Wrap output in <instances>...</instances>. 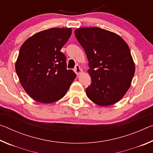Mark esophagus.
Segmentation results:
<instances>
[{"instance_id": "1", "label": "esophagus", "mask_w": 153, "mask_h": 153, "mask_svg": "<svg viewBox=\"0 0 153 153\" xmlns=\"http://www.w3.org/2000/svg\"><path fill=\"white\" fill-rule=\"evenodd\" d=\"M74 71L77 75H79L80 73H82V69L80 68V67L78 65H76V67H75V68H74Z\"/></svg>"}]
</instances>
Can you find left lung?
I'll list each match as a JSON object with an SVG mask.
<instances>
[{"label": "left lung", "instance_id": "8db88e82", "mask_svg": "<svg viewBox=\"0 0 153 153\" xmlns=\"http://www.w3.org/2000/svg\"><path fill=\"white\" fill-rule=\"evenodd\" d=\"M75 35L89 61L92 82L86 89L87 97L100 106L117 102L135 73L129 46L120 36L97 27L78 28Z\"/></svg>", "mask_w": 153, "mask_h": 153}]
</instances>
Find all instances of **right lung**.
<instances>
[{"mask_svg": "<svg viewBox=\"0 0 153 153\" xmlns=\"http://www.w3.org/2000/svg\"><path fill=\"white\" fill-rule=\"evenodd\" d=\"M71 34V28H51L31 36L21 46L15 70L25 92L36 101L60 100L76 78L61 52Z\"/></svg>", "mask_w": 153, "mask_h": 153, "instance_id": "1", "label": "right lung"}]
</instances>
